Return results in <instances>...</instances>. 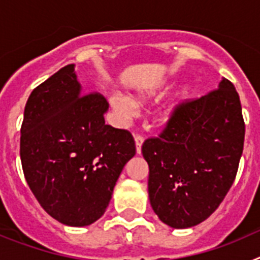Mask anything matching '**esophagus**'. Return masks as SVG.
Here are the masks:
<instances>
[{"label": "esophagus", "instance_id": "obj_1", "mask_svg": "<svg viewBox=\"0 0 260 260\" xmlns=\"http://www.w3.org/2000/svg\"><path fill=\"white\" fill-rule=\"evenodd\" d=\"M134 141H135V148H137V153L138 155H141L142 144H143V137H141V135H135Z\"/></svg>", "mask_w": 260, "mask_h": 260}]
</instances>
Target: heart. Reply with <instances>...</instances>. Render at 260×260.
Segmentation results:
<instances>
[{"label":"heart","mask_w":260,"mask_h":260,"mask_svg":"<svg viewBox=\"0 0 260 260\" xmlns=\"http://www.w3.org/2000/svg\"><path fill=\"white\" fill-rule=\"evenodd\" d=\"M171 86V82L168 79H161L156 82L155 84L146 88L137 89L132 93V99L123 98L119 95L110 96V105L113 108L114 113L119 117L121 119L126 121V119L132 118L134 116L135 105H144L148 104L152 100H156L157 98L162 95ZM192 91V86L186 82L182 83L177 89H174L172 95L162 103L161 105H158L157 109L153 113V121L157 125H167L172 121L178 108L187 100Z\"/></svg>","instance_id":"heart-1"}]
</instances>
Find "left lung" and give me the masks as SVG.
<instances>
[{
	"mask_svg": "<svg viewBox=\"0 0 260 260\" xmlns=\"http://www.w3.org/2000/svg\"><path fill=\"white\" fill-rule=\"evenodd\" d=\"M243 139L240 96L228 79L181 105L162 134L142 146L150 168L148 197L158 219L186 229L212 215L233 185Z\"/></svg>",
	"mask_w": 260,
	"mask_h": 260,
	"instance_id": "left-lung-1",
	"label": "left lung"
}]
</instances>
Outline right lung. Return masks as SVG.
<instances>
[{
	"mask_svg": "<svg viewBox=\"0 0 260 260\" xmlns=\"http://www.w3.org/2000/svg\"><path fill=\"white\" fill-rule=\"evenodd\" d=\"M109 104L84 95L75 65L36 87L20 130V160L29 189L53 219L87 226L104 215L135 143L126 130L105 125Z\"/></svg>",
	"mask_w": 260,
	"mask_h": 260,
	"instance_id": "right-lung-1",
	"label": "right lung"
}]
</instances>
